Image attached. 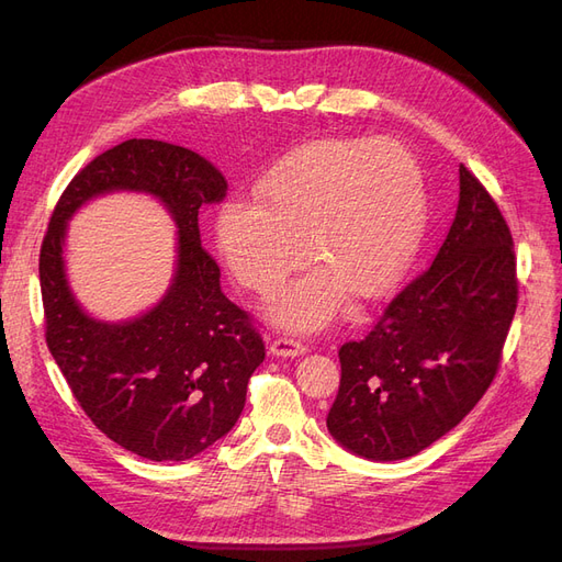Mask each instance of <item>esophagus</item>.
Returning a JSON list of instances; mask_svg holds the SVG:
<instances>
[{"mask_svg":"<svg viewBox=\"0 0 562 562\" xmlns=\"http://www.w3.org/2000/svg\"><path fill=\"white\" fill-rule=\"evenodd\" d=\"M304 347L300 339H293V337H277L274 342L269 345V351L274 353V356H300V353H304Z\"/></svg>","mask_w":562,"mask_h":562,"instance_id":"esophagus-1","label":"esophagus"}]
</instances>
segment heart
Segmentation results:
<instances>
[{
    "label": "heart",
    "mask_w": 562,
    "mask_h": 562,
    "mask_svg": "<svg viewBox=\"0 0 562 562\" xmlns=\"http://www.w3.org/2000/svg\"><path fill=\"white\" fill-rule=\"evenodd\" d=\"M217 215V246L232 274L269 293L310 258L323 269L288 285L274 316L293 328L326 323L347 297H380L413 262L427 225V187L405 145L321 140L293 151Z\"/></svg>",
    "instance_id": "obj_1"
}]
</instances>
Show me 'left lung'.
Masks as SVG:
<instances>
[{
	"instance_id": "8db88e82",
	"label": "left lung",
	"mask_w": 562,
	"mask_h": 562,
	"mask_svg": "<svg viewBox=\"0 0 562 562\" xmlns=\"http://www.w3.org/2000/svg\"><path fill=\"white\" fill-rule=\"evenodd\" d=\"M516 307L512 229L462 164L457 213L431 267L363 339L339 347L342 380L326 419L333 438L375 462L429 448L495 380Z\"/></svg>"
}]
</instances>
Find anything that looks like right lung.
I'll return each mask as SVG.
<instances>
[{"label": "right lung", "mask_w": 562, "mask_h": 562, "mask_svg": "<svg viewBox=\"0 0 562 562\" xmlns=\"http://www.w3.org/2000/svg\"><path fill=\"white\" fill-rule=\"evenodd\" d=\"M133 189L165 201L179 225V267L155 311L124 324L95 322L64 279L66 220L98 193ZM227 194V180L196 151L126 140L65 187L40 252L46 345L95 427L151 462H184L223 438L246 405L265 361L248 312L225 297L220 267L201 246L199 209Z\"/></svg>", "instance_id": "1"}]
</instances>
